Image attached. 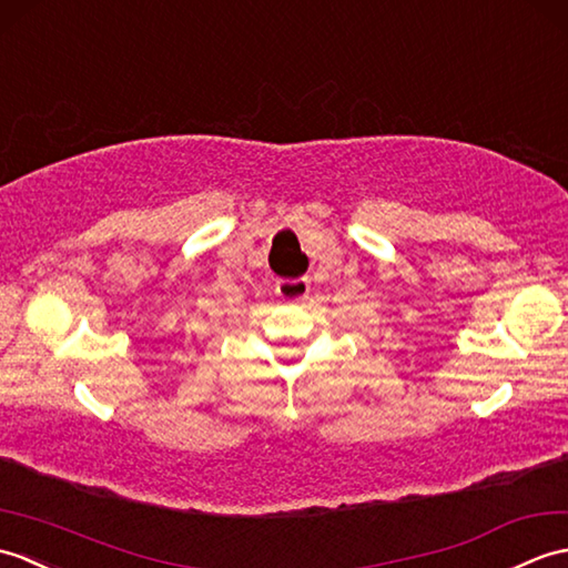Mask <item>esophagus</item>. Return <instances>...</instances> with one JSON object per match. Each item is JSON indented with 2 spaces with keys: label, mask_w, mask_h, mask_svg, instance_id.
I'll use <instances>...</instances> for the list:
<instances>
[{
  "label": "esophagus",
  "mask_w": 568,
  "mask_h": 568,
  "mask_svg": "<svg viewBox=\"0 0 568 568\" xmlns=\"http://www.w3.org/2000/svg\"><path fill=\"white\" fill-rule=\"evenodd\" d=\"M311 282L306 276H296V280H280L276 282V296H282L284 301H301L308 296Z\"/></svg>",
  "instance_id": "1"
}]
</instances>
